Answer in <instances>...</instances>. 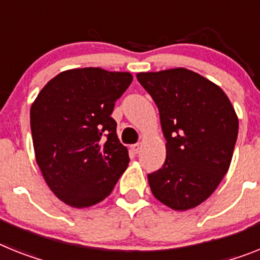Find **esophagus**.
<instances>
[{"mask_svg":"<svg viewBox=\"0 0 260 260\" xmlns=\"http://www.w3.org/2000/svg\"><path fill=\"white\" fill-rule=\"evenodd\" d=\"M140 149H141L140 144H134V145H131V150H132L135 154L139 153V152H140Z\"/></svg>","mask_w":260,"mask_h":260,"instance_id":"1","label":"esophagus"}]
</instances>
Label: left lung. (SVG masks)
Here are the masks:
<instances>
[{
    "label": "left lung",
    "mask_w": 260,
    "mask_h": 260,
    "mask_svg": "<svg viewBox=\"0 0 260 260\" xmlns=\"http://www.w3.org/2000/svg\"><path fill=\"white\" fill-rule=\"evenodd\" d=\"M154 100L167 140L162 168L148 174L150 190L173 210L202 204L228 173L238 117L226 93L186 69L137 74Z\"/></svg>",
    "instance_id": "obj_1"
}]
</instances>
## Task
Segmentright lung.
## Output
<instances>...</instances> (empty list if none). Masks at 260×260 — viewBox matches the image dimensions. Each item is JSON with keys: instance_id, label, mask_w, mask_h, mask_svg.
<instances>
[{"instance_id": "obj_1", "label": "right lung", "mask_w": 260, "mask_h": 260, "mask_svg": "<svg viewBox=\"0 0 260 260\" xmlns=\"http://www.w3.org/2000/svg\"><path fill=\"white\" fill-rule=\"evenodd\" d=\"M132 79L129 73L98 67L67 70L34 100L30 126L37 164L64 204H99L128 167V149L117 139L111 113Z\"/></svg>"}]
</instances>
